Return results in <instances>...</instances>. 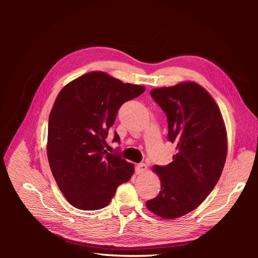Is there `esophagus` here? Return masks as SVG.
<instances>
[{
	"label": "esophagus",
	"instance_id": "1",
	"mask_svg": "<svg viewBox=\"0 0 258 258\" xmlns=\"http://www.w3.org/2000/svg\"><path fill=\"white\" fill-rule=\"evenodd\" d=\"M147 166L145 163H139L137 166H136V172L137 174H140V173H143L145 170H146Z\"/></svg>",
	"mask_w": 258,
	"mask_h": 258
}]
</instances>
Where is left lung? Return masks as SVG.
I'll return each mask as SVG.
<instances>
[{"label": "left lung", "instance_id": "1", "mask_svg": "<svg viewBox=\"0 0 258 258\" xmlns=\"http://www.w3.org/2000/svg\"><path fill=\"white\" fill-rule=\"evenodd\" d=\"M167 117L168 135L177 154L165 166L155 165L161 191L147 209L172 220L195 210L218 183L227 157V134L211 95L191 81L151 91Z\"/></svg>", "mask_w": 258, "mask_h": 258}]
</instances>
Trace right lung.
Returning <instances> with one entry per match:
<instances>
[{
  "label": "right lung",
  "mask_w": 258,
  "mask_h": 258,
  "mask_svg": "<svg viewBox=\"0 0 258 258\" xmlns=\"http://www.w3.org/2000/svg\"><path fill=\"white\" fill-rule=\"evenodd\" d=\"M144 91L104 72H91L59 92L49 116L47 155L53 177L72 206L101 209L117 187L131 180L134 165L107 153L105 139L120 106ZM113 141H120L116 132Z\"/></svg>",
  "instance_id": "1"
}]
</instances>
